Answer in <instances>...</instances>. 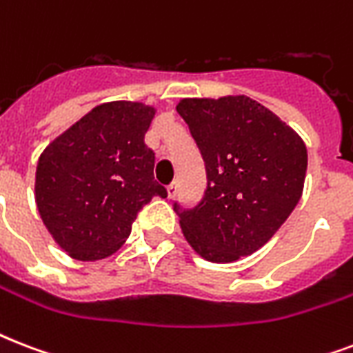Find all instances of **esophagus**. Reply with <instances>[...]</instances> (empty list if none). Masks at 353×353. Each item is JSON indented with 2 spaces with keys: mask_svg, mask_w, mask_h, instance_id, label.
<instances>
[{
  "mask_svg": "<svg viewBox=\"0 0 353 353\" xmlns=\"http://www.w3.org/2000/svg\"><path fill=\"white\" fill-rule=\"evenodd\" d=\"M177 188H179V183H177V181H174V183H172V185H168V187H166V192H168V198H176Z\"/></svg>",
  "mask_w": 353,
  "mask_h": 353,
  "instance_id": "esophagus-1",
  "label": "esophagus"
}]
</instances>
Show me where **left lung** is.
Instances as JSON below:
<instances>
[{"label": "left lung", "instance_id": "left-lung-1", "mask_svg": "<svg viewBox=\"0 0 353 353\" xmlns=\"http://www.w3.org/2000/svg\"><path fill=\"white\" fill-rule=\"evenodd\" d=\"M207 172L192 209L174 205L192 249L216 263L234 262L265 245L299 203L307 168L306 144L271 110L245 95L183 99Z\"/></svg>", "mask_w": 353, "mask_h": 353}]
</instances>
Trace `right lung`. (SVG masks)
Instances as JSON below:
<instances>
[{"mask_svg": "<svg viewBox=\"0 0 353 353\" xmlns=\"http://www.w3.org/2000/svg\"><path fill=\"white\" fill-rule=\"evenodd\" d=\"M155 110L115 101L93 108L52 141L36 166V207L69 256L95 262L119 251L139 210L166 188L144 144Z\"/></svg>", "mask_w": 353, "mask_h": 353, "instance_id": "right-lung-1", "label": "right lung"}]
</instances>
